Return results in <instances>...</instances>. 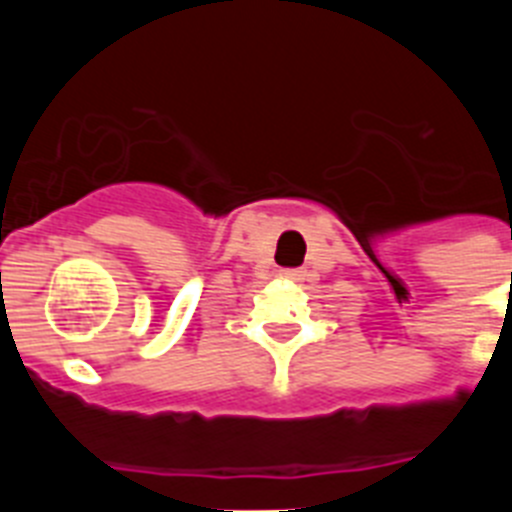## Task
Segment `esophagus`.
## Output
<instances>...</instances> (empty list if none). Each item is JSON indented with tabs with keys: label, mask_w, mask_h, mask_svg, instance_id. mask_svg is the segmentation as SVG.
<instances>
[{
	"label": "esophagus",
	"mask_w": 512,
	"mask_h": 512,
	"mask_svg": "<svg viewBox=\"0 0 512 512\" xmlns=\"http://www.w3.org/2000/svg\"><path fill=\"white\" fill-rule=\"evenodd\" d=\"M282 274H284V277H289V279H300L302 277L300 269H282Z\"/></svg>",
	"instance_id": "esophagus-1"
}]
</instances>
